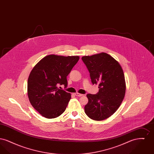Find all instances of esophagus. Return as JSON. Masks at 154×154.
<instances>
[{"label":"esophagus","mask_w":154,"mask_h":154,"mask_svg":"<svg viewBox=\"0 0 154 154\" xmlns=\"http://www.w3.org/2000/svg\"><path fill=\"white\" fill-rule=\"evenodd\" d=\"M75 95L76 96H79V97H81V96H84V95H82V94H79V93H75Z\"/></svg>","instance_id":"34e87169"}]
</instances>
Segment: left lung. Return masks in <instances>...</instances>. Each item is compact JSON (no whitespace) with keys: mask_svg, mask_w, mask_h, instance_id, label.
I'll use <instances>...</instances> for the list:
<instances>
[{"mask_svg":"<svg viewBox=\"0 0 154 154\" xmlns=\"http://www.w3.org/2000/svg\"><path fill=\"white\" fill-rule=\"evenodd\" d=\"M82 60L92 84L99 85L96 94L87 95L88 102L84 107L85 112L92 119H106L118 110L124 100L126 83L123 70L118 61L104 52L84 56Z\"/></svg>","mask_w":154,"mask_h":154,"instance_id":"left-lung-1","label":"left lung"}]
</instances>
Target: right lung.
<instances>
[{"label": "right lung", "mask_w": 154, "mask_h": 154, "mask_svg": "<svg viewBox=\"0 0 154 154\" xmlns=\"http://www.w3.org/2000/svg\"><path fill=\"white\" fill-rule=\"evenodd\" d=\"M79 56L49 55L33 68L28 80V96L35 110L44 117H58L66 110L71 94L58 86H67V76Z\"/></svg>", "instance_id": "right-lung-1"}]
</instances>
